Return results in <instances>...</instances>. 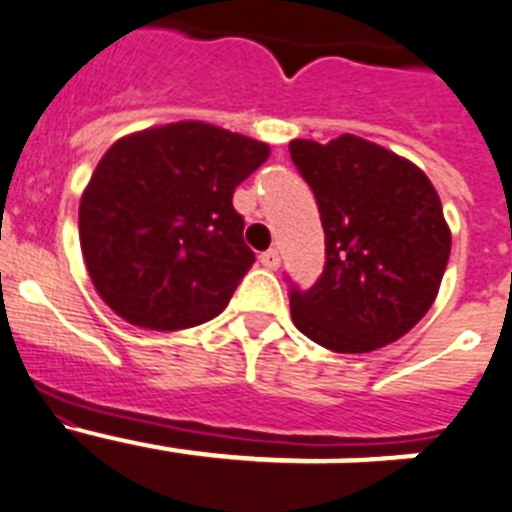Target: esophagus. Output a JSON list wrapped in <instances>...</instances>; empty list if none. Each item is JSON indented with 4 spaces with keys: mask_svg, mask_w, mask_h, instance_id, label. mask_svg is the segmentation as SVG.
<instances>
[{
    "mask_svg": "<svg viewBox=\"0 0 512 512\" xmlns=\"http://www.w3.org/2000/svg\"><path fill=\"white\" fill-rule=\"evenodd\" d=\"M260 265H262V268H268V270L278 268V265H281V255H278V250L262 252V255H260Z\"/></svg>",
    "mask_w": 512,
    "mask_h": 512,
    "instance_id": "obj_1",
    "label": "esophagus"
}]
</instances>
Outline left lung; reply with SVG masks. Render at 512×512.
<instances>
[{
	"instance_id": "left-lung-1",
	"label": "left lung",
	"mask_w": 512,
	"mask_h": 512,
	"mask_svg": "<svg viewBox=\"0 0 512 512\" xmlns=\"http://www.w3.org/2000/svg\"><path fill=\"white\" fill-rule=\"evenodd\" d=\"M288 151L317 198L327 255L309 291L291 286L293 324L335 353L399 340L433 306L451 255L433 182L353 133L330 144L293 139Z\"/></svg>"
}]
</instances>
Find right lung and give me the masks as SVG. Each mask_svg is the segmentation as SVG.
<instances>
[{
    "instance_id": "obj_1",
    "label": "right lung",
    "mask_w": 512,
    "mask_h": 512,
    "mask_svg": "<svg viewBox=\"0 0 512 512\" xmlns=\"http://www.w3.org/2000/svg\"><path fill=\"white\" fill-rule=\"evenodd\" d=\"M268 157V144L201 121L115 141L79 203V244L100 299L157 332L219 317L255 262L231 195Z\"/></svg>"
}]
</instances>
